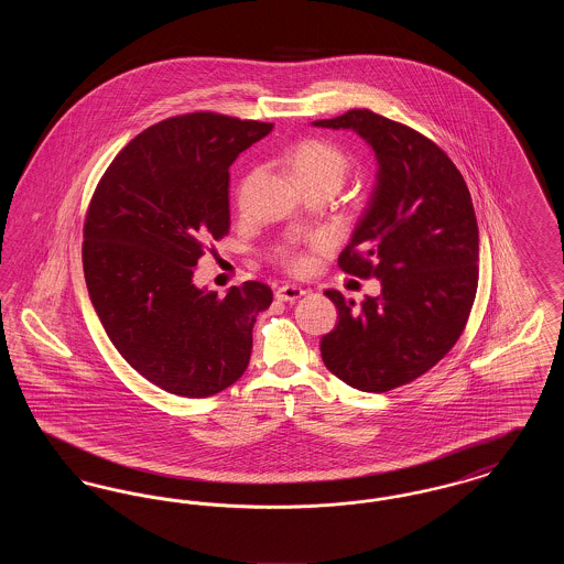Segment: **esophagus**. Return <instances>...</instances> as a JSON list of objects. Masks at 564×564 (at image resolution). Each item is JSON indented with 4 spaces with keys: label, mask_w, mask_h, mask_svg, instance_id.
<instances>
[{
    "label": "esophagus",
    "mask_w": 564,
    "mask_h": 564,
    "mask_svg": "<svg viewBox=\"0 0 564 564\" xmlns=\"http://www.w3.org/2000/svg\"><path fill=\"white\" fill-rule=\"evenodd\" d=\"M306 294V290H302V288H297V285H281L274 295L279 297V300H283V302H295L297 297H302V295Z\"/></svg>",
    "instance_id": "1"
}]
</instances>
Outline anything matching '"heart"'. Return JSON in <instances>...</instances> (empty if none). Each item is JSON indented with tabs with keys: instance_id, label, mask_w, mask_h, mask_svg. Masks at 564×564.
Segmentation results:
<instances>
[{
	"instance_id": "1",
	"label": "heart",
	"mask_w": 564,
	"mask_h": 564,
	"mask_svg": "<svg viewBox=\"0 0 564 564\" xmlns=\"http://www.w3.org/2000/svg\"><path fill=\"white\" fill-rule=\"evenodd\" d=\"M292 166H294L300 184L313 182V180L343 182L347 175L349 161H347V154L340 148H336L334 143L323 141V139H306L295 145L294 152H292ZM245 189H247V182H242L241 189H239V200L245 198ZM323 247H325V241H317L313 245V249H323ZM283 264L294 272H306L313 267V256L306 251L285 253Z\"/></svg>"
}]
</instances>
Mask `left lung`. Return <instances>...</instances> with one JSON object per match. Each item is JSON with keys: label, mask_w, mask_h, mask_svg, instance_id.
<instances>
[{"label": "left lung", "mask_w": 564, "mask_h": 564, "mask_svg": "<svg viewBox=\"0 0 564 564\" xmlns=\"http://www.w3.org/2000/svg\"><path fill=\"white\" fill-rule=\"evenodd\" d=\"M313 124L355 131L378 162L375 192L338 264L376 276L382 290L359 306L325 292L338 323L322 338V357L352 389L384 393L425 375L463 334L478 290L476 212L455 162L425 134L370 109Z\"/></svg>", "instance_id": "left-lung-1"}]
</instances>
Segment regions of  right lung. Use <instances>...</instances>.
I'll list each match as a JSON object with an SVG mask.
<instances>
[{
    "instance_id": "right-lung-1",
    "label": "right lung",
    "mask_w": 564,
    "mask_h": 564,
    "mask_svg": "<svg viewBox=\"0 0 564 564\" xmlns=\"http://www.w3.org/2000/svg\"><path fill=\"white\" fill-rule=\"evenodd\" d=\"M270 122L214 111L166 118L120 150L90 198L82 264L90 302L118 352L152 384L209 398L249 366L269 285L219 297L194 267L230 228V164Z\"/></svg>"
}]
</instances>
